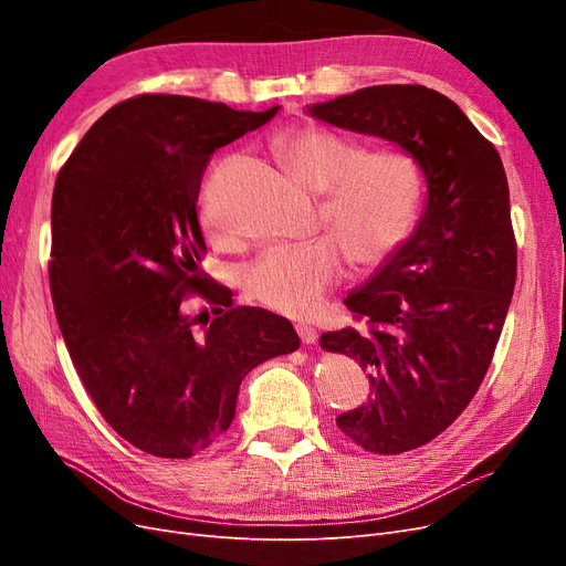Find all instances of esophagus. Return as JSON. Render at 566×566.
Masks as SVG:
<instances>
[{"label": "esophagus", "mask_w": 566, "mask_h": 566, "mask_svg": "<svg viewBox=\"0 0 566 566\" xmlns=\"http://www.w3.org/2000/svg\"><path fill=\"white\" fill-rule=\"evenodd\" d=\"M297 335L304 345H314V342L318 339V333H316V328H312V325H297Z\"/></svg>", "instance_id": "esophagus-1"}]
</instances>
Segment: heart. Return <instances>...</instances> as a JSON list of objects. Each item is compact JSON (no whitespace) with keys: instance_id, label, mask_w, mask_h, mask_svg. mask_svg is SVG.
Segmentation results:
<instances>
[{"instance_id":"1","label":"heart","mask_w":566,"mask_h":566,"mask_svg":"<svg viewBox=\"0 0 566 566\" xmlns=\"http://www.w3.org/2000/svg\"><path fill=\"white\" fill-rule=\"evenodd\" d=\"M276 158L297 184L323 193L321 227L333 238L283 245L245 266V293L269 310L312 318L345 273V249L356 269L385 264L413 231L422 193L418 160L399 146L364 148L328 127L304 125L276 136ZM210 231L219 217L205 214Z\"/></svg>"}]
</instances>
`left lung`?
Segmentation results:
<instances>
[{
    "label": "left lung",
    "mask_w": 566,
    "mask_h": 566,
    "mask_svg": "<svg viewBox=\"0 0 566 566\" xmlns=\"http://www.w3.org/2000/svg\"><path fill=\"white\" fill-rule=\"evenodd\" d=\"M310 113L399 144L427 181L416 233L345 300L361 325L318 339L370 378L373 399L337 416L339 432L370 453L413 451L468 408L499 345L517 281L503 160L449 96L422 84H378Z\"/></svg>",
    "instance_id": "obj_1"
}]
</instances>
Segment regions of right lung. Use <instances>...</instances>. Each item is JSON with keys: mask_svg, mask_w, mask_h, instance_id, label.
<instances>
[{"mask_svg": "<svg viewBox=\"0 0 566 566\" xmlns=\"http://www.w3.org/2000/svg\"><path fill=\"white\" fill-rule=\"evenodd\" d=\"M264 113L139 94L101 115L56 177L51 300L73 366L113 430L158 458H191L229 430L238 387L300 347L293 323L235 306L208 279L198 193L210 156ZM200 296L213 312L193 319Z\"/></svg>", "mask_w": 566, "mask_h": 566, "instance_id": "obj_1", "label": "right lung"}]
</instances>
